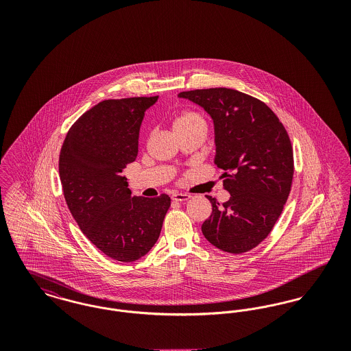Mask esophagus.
Returning a JSON list of instances; mask_svg holds the SVG:
<instances>
[{
  "label": "esophagus",
  "mask_w": 351,
  "mask_h": 351,
  "mask_svg": "<svg viewBox=\"0 0 351 351\" xmlns=\"http://www.w3.org/2000/svg\"><path fill=\"white\" fill-rule=\"evenodd\" d=\"M191 199V195H186V193H175L172 195V200L175 201H186Z\"/></svg>",
  "instance_id": "1"
}]
</instances>
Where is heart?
Masks as SVG:
<instances>
[{
    "instance_id": "heart-1",
    "label": "heart",
    "mask_w": 351,
    "mask_h": 351,
    "mask_svg": "<svg viewBox=\"0 0 351 351\" xmlns=\"http://www.w3.org/2000/svg\"><path fill=\"white\" fill-rule=\"evenodd\" d=\"M172 128L175 133L186 130H204L206 132V119L202 114L195 110H185L173 119Z\"/></svg>"
}]
</instances>
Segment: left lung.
<instances>
[{"label": "left lung", "instance_id": "8db88e82", "mask_svg": "<svg viewBox=\"0 0 351 351\" xmlns=\"http://www.w3.org/2000/svg\"><path fill=\"white\" fill-rule=\"evenodd\" d=\"M212 117L215 163L225 172L230 199L212 202V215L201 226L217 249L242 254L271 233L283 212L293 178V150L283 123L265 102L229 88L179 93Z\"/></svg>", "mask_w": 351, "mask_h": 351}]
</instances>
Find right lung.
Masks as SVG:
<instances>
[{"mask_svg": "<svg viewBox=\"0 0 351 351\" xmlns=\"http://www.w3.org/2000/svg\"><path fill=\"white\" fill-rule=\"evenodd\" d=\"M158 100L130 97L101 101L68 130L59 156V176L71 215L105 255L134 262L159 238L171 199L132 197L126 165L138 155L145 112Z\"/></svg>", "mask_w": 351, "mask_h": 351, "instance_id": "add662e5", "label": "right lung"}]
</instances>
